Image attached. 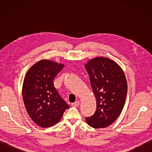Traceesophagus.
Returning <instances> with one entry per match:
<instances>
[{
  "mask_svg": "<svg viewBox=\"0 0 152 152\" xmlns=\"http://www.w3.org/2000/svg\"><path fill=\"white\" fill-rule=\"evenodd\" d=\"M79 105H80V101H78L72 103V106H74V107H78Z\"/></svg>",
  "mask_w": 152,
  "mask_h": 152,
  "instance_id": "34e87169",
  "label": "esophagus"
}]
</instances>
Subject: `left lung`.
<instances>
[{"label": "left lung", "instance_id": "left-lung-1", "mask_svg": "<svg viewBox=\"0 0 152 152\" xmlns=\"http://www.w3.org/2000/svg\"><path fill=\"white\" fill-rule=\"evenodd\" d=\"M96 101V110L86 120L91 127L104 128L113 124L124 108L127 83L124 71L107 57H95L85 64Z\"/></svg>", "mask_w": 152, "mask_h": 152}]
</instances>
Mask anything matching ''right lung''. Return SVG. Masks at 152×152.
Instances as JSON below:
<instances>
[{
    "label": "right lung",
    "mask_w": 152,
    "mask_h": 152,
    "mask_svg": "<svg viewBox=\"0 0 152 152\" xmlns=\"http://www.w3.org/2000/svg\"><path fill=\"white\" fill-rule=\"evenodd\" d=\"M63 67V64L40 60L30 68L24 78L22 95L25 108L32 120L41 127L56 124L70 107L53 85L55 77Z\"/></svg>",
    "instance_id": "obj_1"
}]
</instances>
